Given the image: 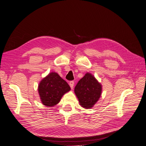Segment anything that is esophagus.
<instances>
[{"label":"esophagus","mask_w":146,"mask_h":146,"mask_svg":"<svg viewBox=\"0 0 146 146\" xmlns=\"http://www.w3.org/2000/svg\"><path fill=\"white\" fill-rule=\"evenodd\" d=\"M69 85H70V87L71 88V89H72V88H74V81H70L69 82Z\"/></svg>","instance_id":"esophagus-1"}]
</instances>
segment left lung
Segmentation results:
<instances>
[{
  "label": "left lung",
  "mask_w": 146,
  "mask_h": 146,
  "mask_svg": "<svg viewBox=\"0 0 146 146\" xmlns=\"http://www.w3.org/2000/svg\"><path fill=\"white\" fill-rule=\"evenodd\" d=\"M80 105L89 109L93 107L101 96L102 85L90 73L78 81L74 89Z\"/></svg>",
  "instance_id": "1"
}]
</instances>
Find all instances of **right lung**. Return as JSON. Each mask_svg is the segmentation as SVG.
Returning a JSON list of instances; mask_svg holds the SVG:
<instances>
[{"label":"right lung","instance_id":"obj_1","mask_svg":"<svg viewBox=\"0 0 146 146\" xmlns=\"http://www.w3.org/2000/svg\"><path fill=\"white\" fill-rule=\"evenodd\" d=\"M70 90L68 83L56 72L50 73L38 86L41 102L47 107H53L59 103L62 96Z\"/></svg>","mask_w":146,"mask_h":146}]
</instances>
